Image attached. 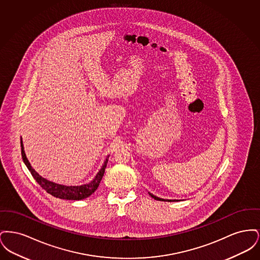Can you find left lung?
I'll return each instance as SVG.
<instances>
[{
    "label": "left lung",
    "instance_id": "1",
    "mask_svg": "<svg viewBox=\"0 0 260 260\" xmlns=\"http://www.w3.org/2000/svg\"><path fill=\"white\" fill-rule=\"evenodd\" d=\"M149 195L152 197V198L155 199V200H157V201H168V202H177L178 200H165V199L159 198V197H156V196H154L153 194H151V193H149Z\"/></svg>",
    "mask_w": 260,
    "mask_h": 260
}]
</instances>
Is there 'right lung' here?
<instances>
[{"label":"right lung","mask_w":260,"mask_h":260,"mask_svg":"<svg viewBox=\"0 0 260 260\" xmlns=\"http://www.w3.org/2000/svg\"><path fill=\"white\" fill-rule=\"evenodd\" d=\"M20 145H21V155H22V160L24 161L26 167L28 168L29 172L32 174V176L35 178V180L37 181L40 186L46 190L49 194L52 195L53 197L56 198L64 199V200H74V201H79V200H83V199L89 197L99 186V183L102 179V176L105 172V168L107 166L108 162V158L109 156L106 158V160L104 161L102 168L100 169L96 176L93 178L92 181H90L87 184L80 186H65L61 184H57L54 182L49 181L48 179L42 177L39 173L35 172V170L31 167L30 162L27 160L26 155H25L24 147H23V143H22V139L20 140Z\"/></svg>","instance_id":"obj_1"}]
</instances>
